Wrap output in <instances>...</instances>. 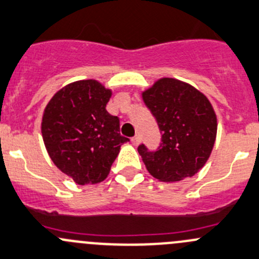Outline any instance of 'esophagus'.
Here are the masks:
<instances>
[{
    "instance_id": "34e87169",
    "label": "esophagus",
    "mask_w": 259,
    "mask_h": 259,
    "mask_svg": "<svg viewBox=\"0 0 259 259\" xmlns=\"http://www.w3.org/2000/svg\"><path fill=\"white\" fill-rule=\"evenodd\" d=\"M132 143H133V145H139V144H140V137H139V135H135L134 138L132 139Z\"/></svg>"
}]
</instances>
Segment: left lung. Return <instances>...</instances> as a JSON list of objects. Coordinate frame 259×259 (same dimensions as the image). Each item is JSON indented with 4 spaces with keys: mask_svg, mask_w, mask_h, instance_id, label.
<instances>
[{
    "mask_svg": "<svg viewBox=\"0 0 259 259\" xmlns=\"http://www.w3.org/2000/svg\"><path fill=\"white\" fill-rule=\"evenodd\" d=\"M143 100L162 134L156 151L144 144L138 148L150 175L164 182L194 176L208 160L216 140L217 118L209 100L174 78L155 81L143 92Z\"/></svg>",
    "mask_w": 259,
    "mask_h": 259,
    "instance_id": "8db88e82",
    "label": "left lung"
}]
</instances>
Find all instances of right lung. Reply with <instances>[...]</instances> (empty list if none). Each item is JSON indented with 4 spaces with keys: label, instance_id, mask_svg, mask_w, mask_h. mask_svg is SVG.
<instances>
[{
    "label": "right lung",
    "instance_id": "obj_1",
    "mask_svg": "<svg viewBox=\"0 0 259 259\" xmlns=\"http://www.w3.org/2000/svg\"><path fill=\"white\" fill-rule=\"evenodd\" d=\"M110 89L98 80L70 83L57 92L45 109L42 137L54 165L75 184H98L108 178L120 146L118 116L107 107Z\"/></svg>",
    "mask_w": 259,
    "mask_h": 259
}]
</instances>
